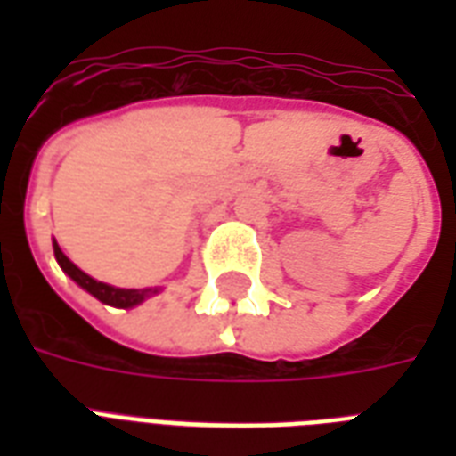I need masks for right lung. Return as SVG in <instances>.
Returning <instances> with one entry per match:
<instances>
[{
	"label": "right lung",
	"mask_w": 456,
	"mask_h": 456,
	"mask_svg": "<svg viewBox=\"0 0 456 456\" xmlns=\"http://www.w3.org/2000/svg\"><path fill=\"white\" fill-rule=\"evenodd\" d=\"M53 256L59 260L61 270L66 272L75 284L82 286L87 293H92L96 300H102V303L106 305H113V307H123V310H127V307H134V305L144 303L149 296L158 293V289H116V286L96 281V279H92L89 274H85L80 267H75V265L63 256V250L59 248V243L56 241H53Z\"/></svg>",
	"instance_id": "right-lung-1"
}]
</instances>
